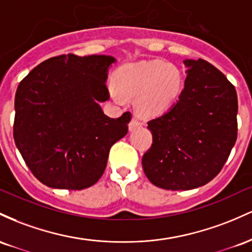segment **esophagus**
<instances>
[{
    "mask_svg": "<svg viewBox=\"0 0 252 252\" xmlns=\"http://www.w3.org/2000/svg\"><path fill=\"white\" fill-rule=\"evenodd\" d=\"M128 126H129V129H131V131H133V129L138 128V127L141 126V123H140L139 120H138V119L133 118L131 121H129V125Z\"/></svg>",
    "mask_w": 252,
    "mask_h": 252,
    "instance_id": "esophagus-1",
    "label": "esophagus"
}]
</instances>
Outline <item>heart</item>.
I'll return each instance as SVG.
<instances>
[{
  "mask_svg": "<svg viewBox=\"0 0 252 252\" xmlns=\"http://www.w3.org/2000/svg\"><path fill=\"white\" fill-rule=\"evenodd\" d=\"M182 73L176 65L162 61L126 64L114 73L111 96L118 103L127 97L135 98V108L144 117L165 112L179 97L182 89Z\"/></svg>",
  "mask_w": 252,
  "mask_h": 252,
  "instance_id": "1",
  "label": "heart"
}]
</instances>
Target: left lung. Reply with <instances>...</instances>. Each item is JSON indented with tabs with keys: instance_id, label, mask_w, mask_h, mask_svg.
<instances>
[{
	"instance_id": "1",
	"label": "left lung",
	"mask_w": 252,
	"mask_h": 252,
	"mask_svg": "<svg viewBox=\"0 0 252 252\" xmlns=\"http://www.w3.org/2000/svg\"><path fill=\"white\" fill-rule=\"evenodd\" d=\"M183 63L185 89L168 112L148 123L152 145L141 159L150 182L168 190H189L213 180L237 139L233 84L203 59Z\"/></svg>"
}]
</instances>
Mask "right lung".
I'll return each mask as SVG.
<instances>
[{
  "label": "right lung",
  "instance_id": "right-lung-1",
  "mask_svg": "<svg viewBox=\"0 0 252 252\" xmlns=\"http://www.w3.org/2000/svg\"><path fill=\"white\" fill-rule=\"evenodd\" d=\"M111 56L62 55L46 59L20 82L14 140L32 174L51 188L81 190L102 176L109 150L125 137L126 112L107 117Z\"/></svg>",
  "mask_w": 252,
  "mask_h": 252
}]
</instances>
